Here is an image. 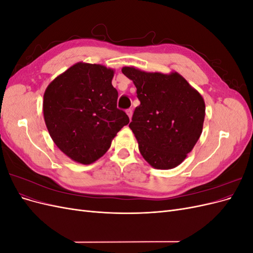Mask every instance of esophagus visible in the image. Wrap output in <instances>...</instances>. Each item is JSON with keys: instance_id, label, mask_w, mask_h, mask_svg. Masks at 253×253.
<instances>
[{"instance_id": "1", "label": "esophagus", "mask_w": 253, "mask_h": 253, "mask_svg": "<svg viewBox=\"0 0 253 253\" xmlns=\"http://www.w3.org/2000/svg\"><path fill=\"white\" fill-rule=\"evenodd\" d=\"M126 115H127L129 119H132V115H133L132 110H126Z\"/></svg>"}]
</instances>
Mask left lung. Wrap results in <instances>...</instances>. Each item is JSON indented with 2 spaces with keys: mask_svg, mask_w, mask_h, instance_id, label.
<instances>
[{
  "mask_svg": "<svg viewBox=\"0 0 253 253\" xmlns=\"http://www.w3.org/2000/svg\"><path fill=\"white\" fill-rule=\"evenodd\" d=\"M121 71L133 81L140 101L128 126L140 154L158 170L179 166L202 135L203 96L177 72L149 73L134 66Z\"/></svg>",
  "mask_w": 253,
  "mask_h": 253,
  "instance_id": "obj_1",
  "label": "left lung"
}]
</instances>
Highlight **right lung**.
I'll list each match as a JSON object with an SVG mask.
<instances>
[{
    "label": "right lung",
    "mask_w": 253,
    "mask_h": 253,
    "mask_svg": "<svg viewBox=\"0 0 253 253\" xmlns=\"http://www.w3.org/2000/svg\"><path fill=\"white\" fill-rule=\"evenodd\" d=\"M114 73L101 64L78 62L45 89L43 115L48 133L76 163L89 165L103 156L129 122L127 115L117 109Z\"/></svg>",
    "instance_id": "obj_1"
}]
</instances>
